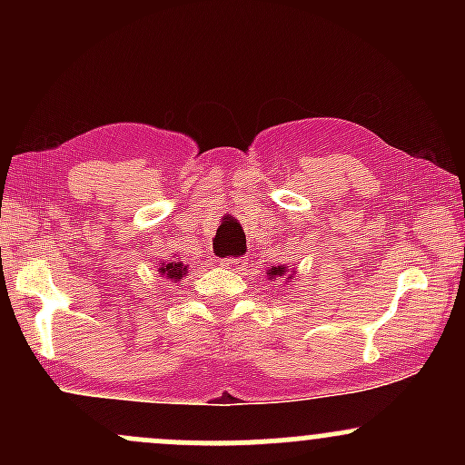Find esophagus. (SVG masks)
Masks as SVG:
<instances>
[{
    "label": "esophagus",
    "instance_id": "obj_1",
    "mask_svg": "<svg viewBox=\"0 0 465 465\" xmlns=\"http://www.w3.org/2000/svg\"><path fill=\"white\" fill-rule=\"evenodd\" d=\"M221 266L227 271H233V273H240V271L244 269V260L242 258H225L221 262Z\"/></svg>",
    "mask_w": 465,
    "mask_h": 465
}]
</instances>
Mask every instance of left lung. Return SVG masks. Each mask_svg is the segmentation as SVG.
Here are the masks:
<instances>
[{"label": "left lung", "instance_id": "8db88e82", "mask_svg": "<svg viewBox=\"0 0 465 465\" xmlns=\"http://www.w3.org/2000/svg\"><path fill=\"white\" fill-rule=\"evenodd\" d=\"M266 277H269V280H275V277H286V282H291L292 277H295V269H288L286 264H280V266H273V269L266 271Z\"/></svg>", "mask_w": 465, "mask_h": 465}]
</instances>
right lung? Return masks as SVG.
<instances>
[{
  "label": "right lung",
  "mask_w": 465,
  "mask_h": 465,
  "mask_svg": "<svg viewBox=\"0 0 465 465\" xmlns=\"http://www.w3.org/2000/svg\"><path fill=\"white\" fill-rule=\"evenodd\" d=\"M157 271L163 280H170L174 284V282H181L185 277V273H188V264L181 262L179 255L174 253L170 255V260H162L157 266Z\"/></svg>",
  "instance_id": "right-lung-1"
}]
</instances>
